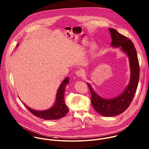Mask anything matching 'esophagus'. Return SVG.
Here are the masks:
<instances>
[{"label":"esophagus","mask_w":149,"mask_h":149,"mask_svg":"<svg viewBox=\"0 0 149 149\" xmlns=\"http://www.w3.org/2000/svg\"><path fill=\"white\" fill-rule=\"evenodd\" d=\"M76 75H77V77L81 78L82 77H83L84 75V72L82 70H77L76 71Z\"/></svg>","instance_id":"1"}]
</instances>
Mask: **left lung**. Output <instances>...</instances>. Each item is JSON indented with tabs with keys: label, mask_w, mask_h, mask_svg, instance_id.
I'll list each match as a JSON object with an SVG mask.
<instances>
[{
	"label": "left lung",
	"mask_w": 149,
	"mask_h": 149,
	"mask_svg": "<svg viewBox=\"0 0 149 149\" xmlns=\"http://www.w3.org/2000/svg\"><path fill=\"white\" fill-rule=\"evenodd\" d=\"M112 39L111 46L121 47L128 57L131 68V80L129 85L119 96L111 99H104L97 95L88 84L91 92V103L95 110L106 117L119 115L130 106L135 96L139 80L140 68L136 49L133 42L127 36L113 28H109Z\"/></svg>",
	"instance_id": "8db88e82"
}]
</instances>
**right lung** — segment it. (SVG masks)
I'll list each match as a JSON object with an SVG mask.
<instances>
[{
	"mask_svg": "<svg viewBox=\"0 0 149 149\" xmlns=\"http://www.w3.org/2000/svg\"><path fill=\"white\" fill-rule=\"evenodd\" d=\"M68 83L69 78L67 77L60 85L57 92L56 103L52 108L43 111H36L29 108L25 104L24 106L33 115L43 120H53L64 117L68 112V109L65 105L64 99L65 88Z\"/></svg>",
	"mask_w": 149,
	"mask_h": 149,
	"instance_id": "add662e5",
	"label": "right lung"
}]
</instances>
